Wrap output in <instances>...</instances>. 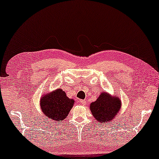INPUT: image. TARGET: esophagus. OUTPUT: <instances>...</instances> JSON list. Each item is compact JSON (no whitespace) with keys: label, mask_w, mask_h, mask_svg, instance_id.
<instances>
[{"label":"esophagus","mask_w":159,"mask_h":159,"mask_svg":"<svg viewBox=\"0 0 159 159\" xmlns=\"http://www.w3.org/2000/svg\"><path fill=\"white\" fill-rule=\"evenodd\" d=\"M80 103H81V104H82V105H86V103H87V102H86V101L85 100H80Z\"/></svg>","instance_id":"esophagus-1"}]
</instances>
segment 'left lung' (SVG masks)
<instances>
[{
    "mask_svg": "<svg viewBox=\"0 0 159 159\" xmlns=\"http://www.w3.org/2000/svg\"><path fill=\"white\" fill-rule=\"evenodd\" d=\"M90 111L98 124L103 125L116 118L121 108L120 99L110 96L108 93H102L96 101L90 104Z\"/></svg>",
    "mask_w": 159,
    "mask_h": 159,
    "instance_id": "obj_1",
    "label": "left lung"
}]
</instances>
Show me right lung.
I'll return each instance as SVG.
<instances>
[{
	"mask_svg": "<svg viewBox=\"0 0 159 159\" xmlns=\"http://www.w3.org/2000/svg\"><path fill=\"white\" fill-rule=\"evenodd\" d=\"M75 101L69 99L61 89L48 93L40 101L41 109L45 116L57 123L66 119Z\"/></svg>",
	"mask_w": 159,
	"mask_h": 159,
	"instance_id": "1",
	"label": "right lung"
}]
</instances>
